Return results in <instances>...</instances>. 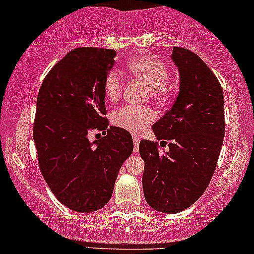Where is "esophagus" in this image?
Here are the masks:
<instances>
[{
    "instance_id": "34e87169",
    "label": "esophagus",
    "mask_w": 254,
    "mask_h": 254,
    "mask_svg": "<svg viewBox=\"0 0 254 254\" xmlns=\"http://www.w3.org/2000/svg\"><path fill=\"white\" fill-rule=\"evenodd\" d=\"M132 140H134V152H137L139 151V143H140V140L137 136H132Z\"/></svg>"
}]
</instances>
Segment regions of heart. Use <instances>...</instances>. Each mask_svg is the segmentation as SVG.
I'll return each mask as SVG.
<instances>
[{
    "mask_svg": "<svg viewBox=\"0 0 254 254\" xmlns=\"http://www.w3.org/2000/svg\"><path fill=\"white\" fill-rule=\"evenodd\" d=\"M127 68L134 77L150 86L151 94L155 98H166L170 93V68L158 58L148 54H142L130 59ZM123 81L117 71H111L104 81V94L109 102H115L120 97ZM156 114L152 109L142 107L124 106L113 113L112 123L115 127L127 131L140 134L155 120Z\"/></svg>",
    "mask_w": 254,
    "mask_h": 254,
    "instance_id": "obj_1",
    "label": "heart"
}]
</instances>
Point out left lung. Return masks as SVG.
Here are the masks:
<instances>
[{"mask_svg": "<svg viewBox=\"0 0 254 254\" xmlns=\"http://www.w3.org/2000/svg\"><path fill=\"white\" fill-rule=\"evenodd\" d=\"M171 58L179 72L178 96L152 127L156 139L170 141V150L160 152L148 140L139 146L145 199L163 214L183 211L203 195L225 136L224 93L216 76L188 49L175 47Z\"/></svg>", "mask_w": 254, "mask_h": 254, "instance_id": "left-lung-1", "label": "left lung"}]
</instances>
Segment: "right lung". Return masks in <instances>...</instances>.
I'll list each match as a JSON object with an SVG mask.
<instances>
[{
  "label": "right lung",
  "instance_id": "right-lung-1",
  "mask_svg": "<svg viewBox=\"0 0 254 254\" xmlns=\"http://www.w3.org/2000/svg\"><path fill=\"white\" fill-rule=\"evenodd\" d=\"M117 51L77 48L49 71L37 99L33 137L39 168L61 204L77 212L102 209L134 150L129 131L108 127L104 81ZM106 135L91 143L88 132ZM107 132H105V130Z\"/></svg>",
  "mask_w": 254,
  "mask_h": 254
}]
</instances>
